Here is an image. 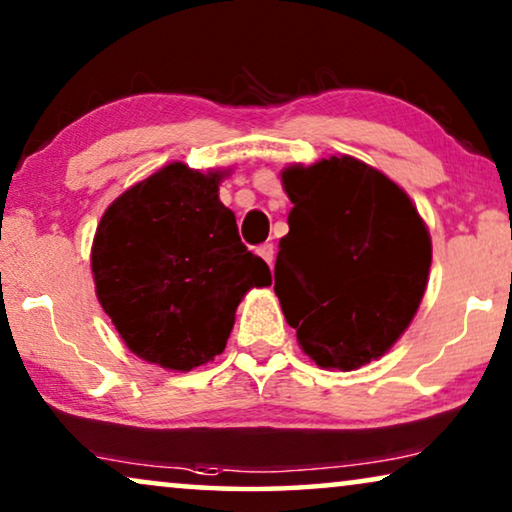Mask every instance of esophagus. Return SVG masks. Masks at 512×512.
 <instances>
[{"mask_svg":"<svg viewBox=\"0 0 512 512\" xmlns=\"http://www.w3.org/2000/svg\"><path fill=\"white\" fill-rule=\"evenodd\" d=\"M257 255H260L262 260L269 264V267H274V245H271V243H262L260 248H257Z\"/></svg>","mask_w":512,"mask_h":512,"instance_id":"obj_1","label":"esophagus"}]
</instances>
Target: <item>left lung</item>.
Here are the masks:
<instances>
[{"mask_svg": "<svg viewBox=\"0 0 512 512\" xmlns=\"http://www.w3.org/2000/svg\"><path fill=\"white\" fill-rule=\"evenodd\" d=\"M281 177L292 201L274 269L285 320L316 365L358 370L412 323L431 236L410 196L353 156L290 166Z\"/></svg>", "mask_w": 512, "mask_h": 512, "instance_id": "left-lung-1", "label": "left lung"}]
</instances>
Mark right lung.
Listing matches in <instances>:
<instances>
[{
	"instance_id": "add662e5",
	"label": "right lung",
	"mask_w": 512,
	"mask_h": 512,
	"mask_svg": "<svg viewBox=\"0 0 512 512\" xmlns=\"http://www.w3.org/2000/svg\"><path fill=\"white\" fill-rule=\"evenodd\" d=\"M222 175L168 163L126 189L95 231L98 302L128 349L166 370L222 353L245 292L271 285L220 201Z\"/></svg>"
}]
</instances>
